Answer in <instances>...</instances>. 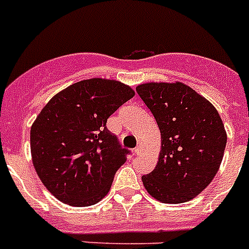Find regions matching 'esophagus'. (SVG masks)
<instances>
[{"label":"esophagus","mask_w":249,"mask_h":249,"mask_svg":"<svg viewBox=\"0 0 249 249\" xmlns=\"http://www.w3.org/2000/svg\"><path fill=\"white\" fill-rule=\"evenodd\" d=\"M141 152H142V144L139 143V144L134 148V153H135V155H139Z\"/></svg>","instance_id":"obj_1"}]
</instances>
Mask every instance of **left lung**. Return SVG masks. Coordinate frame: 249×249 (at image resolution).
<instances>
[{
  "mask_svg": "<svg viewBox=\"0 0 249 249\" xmlns=\"http://www.w3.org/2000/svg\"><path fill=\"white\" fill-rule=\"evenodd\" d=\"M137 93L156 119L161 152L145 191L163 203H183L215 178L223 161L226 131L211 102L183 83H145Z\"/></svg>",
  "mask_w": 249,
  "mask_h": 249,
  "instance_id": "1",
  "label": "left lung"
}]
</instances>
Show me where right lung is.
<instances>
[{
    "instance_id": "1",
    "label": "right lung",
    "mask_w": 249,
    "mask_h": 249,
    "mask_svg": "<svg viewBox=\"0 0 249 249\" xmlns=\"http://www.w3.org/2000/svg\"><path fill=\"white\" fill-rule=\"evenodd\" d=\"M134 97L118 80L74 83L42 108L30 129V152L38 177L70 206H92L108 193L128 149L107 130V119Z\"/></svg>"
}]
</instances>
